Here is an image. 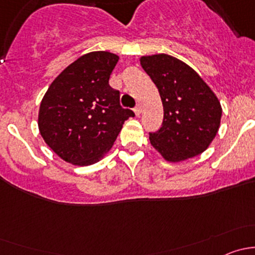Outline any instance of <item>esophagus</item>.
Instances as JSON below:
<instances>
[{"mask_svg":"<svg viewBox=\"0 0 255 255\" xmlns=\"http://www.w3.org/2000/svg\"><path fill=\"white\" fill-rule=\"evenodd\" d=\"M134 113L137 116H140V113H142V107H140V105H137V106L134 107Z\"/></svg>","mask_w":255,"mask_h":255,"instance_id":"obj_1","label":"esophagus"}]
</instances>
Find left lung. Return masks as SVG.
I'll return each instance as SVG.
<instances>
[{"instance_id": "8db88e82", "label": "left lung", "mask_w": 255, "mask_h": 255, "mask_svg": "<svg viewBox=\"0 0 255 255\" xmlns=\"http://www.w3.org/2000/svg\"><path fill=\"white\" fill-rule=\"evenodd\" d=\"M163 102L164 118L151 145L168 161H181L207 149L220 128L222 109L208 85L187 64L168 54L142 56Z\"/></svg>"}]
</instances>
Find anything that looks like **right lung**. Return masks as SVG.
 <instances>
[{"label":"right lung","mask_w":255,"mask_h":255,"mask_svg":"<svg viewBox=\"0 0 255 255\" xmlns=\"http://www.w3.org/2000/svg\"><path fill=\"white\" fill-rule=\"evenodd\" d=\"M118 56L91 51L61 71L40 104L38 127L45 143L75 165L97 163L112 148L132 110L109 84Z\"/></svg>","instance_id":"right-lung-1"}]
</instances>
